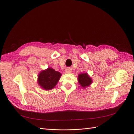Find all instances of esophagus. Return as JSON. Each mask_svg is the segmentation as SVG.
Listing matches in <instances>:
<instances>
[{"mask_svg": "<svg viewBox=\"0 0 134 134\" xmlns=\"http://www.w3.org/2000/svg\"><path fill=\"white\" fill-rule=\"evenodd\" d=\"M72 72L71 69H70V68H68L65 70V72L66 73H71Z\"/></svg>", "mask_w": 134, "mask_h": 134, "instance_id": "esophagus-1", "label": "esophagus"}]
</instances>
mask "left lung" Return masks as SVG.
I'll use <instances>...</instances> for the list:
<instances>
[{"label":"left lung","instance_id":"left-lung-1","mask_svg":"<svg viewBox=\"0 0 134 134\" xmlns=\"http://www.w3.org/2000/svg\"><path fill=\"white\" fill-rule=\"evenodd\" d=\"M77 79L79 83L83 88H86L87 87L90 86L92 83V78L87 72L79 74L78 75Z\"/></svg>","mask_w":134,"mask_h":134}]
</instances>
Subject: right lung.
<instances>
[{
	"label": "right lung",
	"instance_id": "right-lung-1",
	"mask_svg": "<svg viewBox=\"0 0 134 134\" xmlns=\"http://www.w3.org/2000/svg\"><path fill=\"white\" fill-rule=\"evenodd\" d=\"M61 76L60 72L49 67L40 72L37 82L43 90L48 91L55 87Z\"/></svg>",
	"mask_w": 134,
	"mask_h": 134
}]
</instances>
